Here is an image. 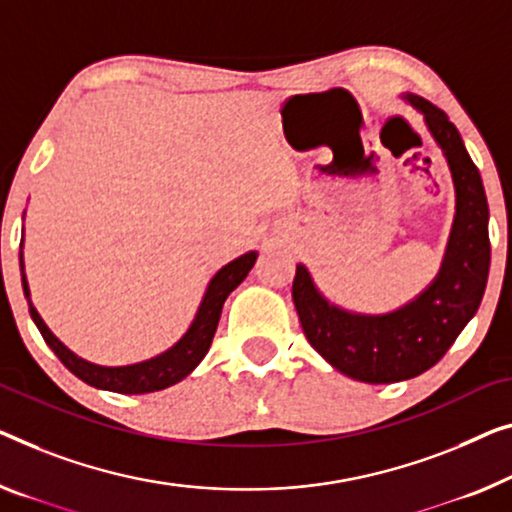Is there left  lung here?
<instances>
[{
  "label": "left lung",
  "mask_w": 512,
  "mask_h": 512,
  "mask_svg": "<svg viewBox=\"0 0 512 512\" xmlns=\"http://www.w3.org/2000/svg\"><path fill=\"white\" fill-rule=\"evenodd\" d=\"M404 101L425 117L455 183V220L437 278L414 301L386 315H358L329 303L303 264L296 266L292 285L310 345L342 375L365 384L404 381L439 363L476 315L490 271V211L478 167L444 110L414 94H404Z\"/></svg>",
  "instance_id": "8db88e82"
}]
</instances>
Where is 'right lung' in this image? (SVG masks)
Returning a JSON list of instances; mask_svg holds the SVG:
<instances>
[{
    "instance_id": "1",
    "label": "right lung",
    "mask_w": 512,
    "mask_h": 512,
    "mask_svg": "<svg viewBox=\"0 0 512 512\" xmlns=\"http://www.w3.org/2000/svg\"><path fill=\"white\" fill-rule=\"evenodd\" d=\"M257 259V253H246L236 257L234 262L225 264L216 276L211 278L204 299L197 308V315L190 324V329L183 333V338L177 345L167 349V352L158 354L149 361L133 363V365H119V368H108V365H96L89 363L85 358L75 356L64 342H61L55 333H52L45 322L38 315L36 308L29 301V285L25 278V264H22L20 253V271H22V289H25L27 303H29V315H32L36 329L41 331L43 340L48 342V347L57 354L61 363L73 372L75 377L85 381V384L94 388H103V391H114L124 395H140V393H154L163 391V388L177 384L183 377H188L193 372L204 356H207L213 333L218 329L220 312H223V303L230 292L241 285L243 278L248 276V271L253 269Z\"/></svg>"
}]
</instances>
